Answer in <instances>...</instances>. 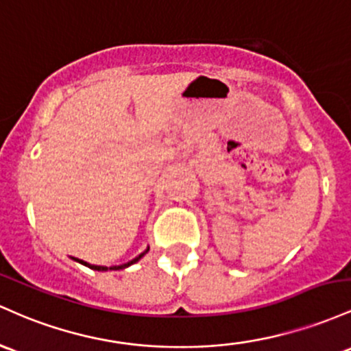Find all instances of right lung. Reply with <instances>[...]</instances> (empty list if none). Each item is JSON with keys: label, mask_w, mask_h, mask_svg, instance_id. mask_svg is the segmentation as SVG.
<instances>
[{"label": "right lung", "mask_w": 351, "mask_h": 351, "mask_svg": "<svg viewBox=\"0 0 351 351\" xmlns=\"http://www.w3.org/2000/svg\"><path fill=\"white\" fill-rule=\"evenodd\" d=\"M145 252H147V250H145ZM145 252H144V254H145ZM144 254H141V255H139V257H136V258H134V261H131V262H129V263H124V265H117V267H111V269H112V270H119V269H125V267L132 265V263H134V262H137V261H139V258H141V257H143V255H144ZM77 262H81V263H82V265L89 267V269H93V270H108V267H99V265H89V263H86V262H82V261H77Z\"/></svg>", "instance_id": "1"}]
</instances>
